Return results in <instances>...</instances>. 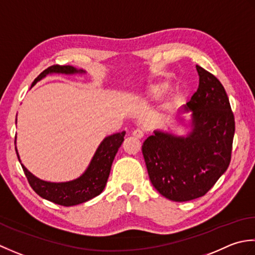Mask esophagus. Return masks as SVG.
<instances>
[{
	"mask_svg": "<svg viewBox=\"0 0 255 255\" xmlns=\"http://www.w3.org/2000/svg\"><path fill=\"white\" fill-rule=\"evenodd\" d=\"M132 135H133V136H134L135 138L141 139V138H143V137H144V132L142 131V129L137 128V129H134L133 133H132Z\"/></svg>",
	"mask_w": 255,
	"mask_h": 255,
	"instance_id": "34e87169",
	"label": "esophagus"
}]
</instances>
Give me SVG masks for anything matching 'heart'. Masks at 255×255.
<instances>
[{
    "label": "heart",
    "mask_w": 255,
    "mask_h": 255,
    "mask_svg": "<svg viewBox=\"0 0 255 255\" xmlns=\"http://www.w3.org/2000/svg\"><path fill=\"white\" fill-rule=\"evenodd\" d=\"M170 84L168 82H157V84H154L150 86L147 91L145 92V99H147L150 102H157L167 95L170 90ZM185 100V95L181 91H176L166 99V101L163 105V109L166 111H173L175 109H177L181 103Z\"/></svg>",
    "instance_id": "obj_1"
}]
</instances>
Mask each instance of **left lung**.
I'll return each instance as SVG.
<instances>
[{
	"label": "left lung",
	"instance_id": "1",
	"mask_svg": "<svg viewBox=\"0 0 255 255\" xmlns=\"http://www.w3.org/2000/svg\"><path fill=\"white\" fill-rule=\"evenodd\" d=\"M196 69L198 89L180 111L190 113L189 131L176 135L155 129L142 146L150 183L165 198L178 202L206 195L226 173L235 136V117L225 88L200 66Z\"/></svg>",
	"mask_w": 255,
	"mask_h": 255
}]
</instances>
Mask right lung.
<instances>
[{"label": "right lung", "mask_w": 255, "mask_h": 255, "mask_svg": "<svg viewBox=\"0 0 255 255\" xmlns=\"http://www.w3.org/2000/svg\"><path fill=\"white\" fill-rule=\"evenodd\" d=\"M54 74L82 75L86 74V71L84 69H77L72 66H51L45 69L36 78L32 84V87L47 75ZM124 135H126V131L114 133L103 138V141L98 146L95 154H93L87 169L79 177L69 181L53 183V181L43 180L30 173L23 164L20 165H22L30 187L41 198L65 207L79 205L95 198L105 189L109 175H110L113 159L124 141ZM15 144H16V136H15ZM15 149H16L17 157L20 163L16 146H15Z\"/></svg>", "instance_id": "1"}]
</instances>
